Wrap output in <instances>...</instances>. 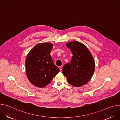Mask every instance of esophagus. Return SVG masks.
I'll return each instance as SVG.
<instances>
[{
	"mask_svg": "<svg viewBox=\"0 0 120 120\" xmlns=\"http://www.w3.org/2000/svg\"><path fill=\"white\" fill-rule=\"evenodd\" d=\"M58 68H59V69L60 71H62V67L61 66H59V67H58Z\"/></svg>",
	"mask_w": 120,
	"mask_h": 120,
	"instance_id": "1",
	"label": "esophagus"
}]
</instances>
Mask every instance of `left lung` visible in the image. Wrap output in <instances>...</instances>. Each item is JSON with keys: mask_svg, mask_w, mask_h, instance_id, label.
Here are the masks:
<instances>
[{"mask_svg": "<svg viewBox=\"0 0 120 120\" xmlns=\"http://www.w3.org/2000/svg\"><path fill=\"white\" fill-rule=\"evenodd\" d=\"M73 54L70 63H66L62 72L67 82L75 87H80L86 84L91 79L95 69L94 58L84 45L78 41L66 44Z\"/></svg>", "mask_w": 120, "mask_h": 120, "instance_id": "1", "label": "left lung"}]
</instances>
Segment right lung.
<instances>
[{
    "label": "right lung",
    "mask_w": 120,
    "mask_h": 120,
    "mask_svg": "<svg viewBox=\"0 0 120 120\" xmlns=\"http://www.w3.org/2000/svg\"><path fill=\"white\" fill-rule=\"evenodd\" d=\"M53 45L39 43L29 52L26 60V71L30 82L42 88L48 84L60 72L54 64L50 52Z\"/></svg>",
    "instance_id": "1"
}]
</instances>
